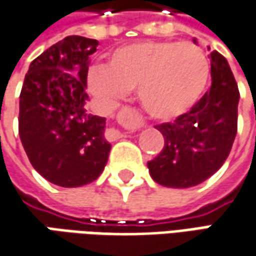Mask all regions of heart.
Segmentation results:
<instances>
[{"mask_svg": "<svg viewBox=\"0 0 256 256\" xmlns=\"http://www.w3.org/2000/svg\"><path fill=\"white\" fill-rule=\"evenodd\" d=\"M208 61L198 46L144 41L116 48L106 66L94 68L90 91L106 110H114L128 91L154 120L170 121L188 112L208 81Z\"/></svg>", "mask_w": 256, "mask_h": 256, "instance_id": "b5f03b06", "label": "heart"}]
</instances>
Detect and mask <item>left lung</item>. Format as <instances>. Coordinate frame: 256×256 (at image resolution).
<instances>
[{"label": "left lung", "mask_w": 256, "mask_h": 256, "mask_svg": "<svg viewBox=\"0 0 256 256\" xmlns=\"http://www.w3.org/2000/svg\"><path fill=\"white\" fill-rule=\"evenodd\" d=\"M196 44V40H194ZM210 91L174 122L156 125L164 148L148 162L155 182L168 188H191L218 171L236 135L240 91L228 61L211 54Z\"/></svg>", "instance_id": "left-lung-1"}]
</instances>
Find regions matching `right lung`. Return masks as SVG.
Here are the masks:
<instances>
[{"mask_svg":"<svg viewBox=\"0 0 256 256\" xmlns=\"http://www.w3.org/2000/svg\"><path fill=\"white\" fill-rule=\"evenodd\" d=\"M98 41L70 35L35 58L20 95L18 131L35 171L75 188L95 181L108 161L105 118L86 110L90 55Z\"/></svg>","mask_w":256,"mask_h":256,"instance_id":"1","label":"right lung"}]
</instances>
